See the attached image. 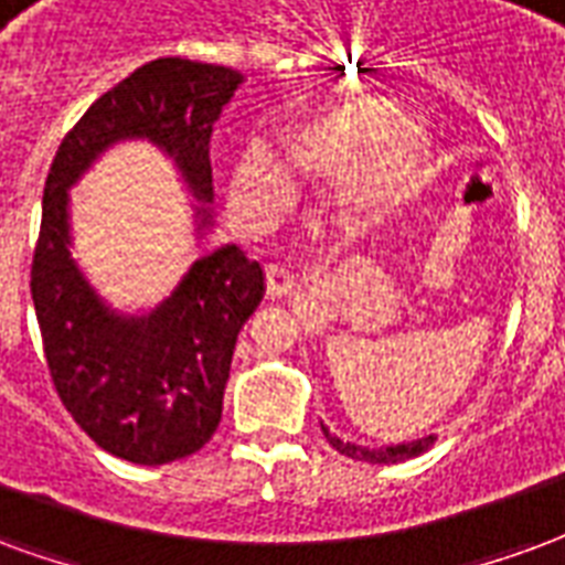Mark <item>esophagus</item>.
I'll use <instances>...</instances> for the list:
<instances>
[{"label": "esophagus", "mask_w": 565, "mask_h": 565, "mask_svg": "<svg viewBox=\"0 0 565 565\" xmlns=\"http://www.w3.org/2000/svg\"><path fill=\"white\" fill-rule=\"evenodd\" d=\"M295 286H298V279L286 265H267V295L270 298H288Z\"/></svg>", "instance_id": "1"}]
</instances>
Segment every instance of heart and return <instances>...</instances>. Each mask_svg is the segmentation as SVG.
Here are the masks:
<instances>
[{"mask_svg": "<svg viewBox=\"0 0 565 565\" xmlns=\"http://www.w3.org/2000/svg\"><path fill=\"white\" fill-rule=\"evenodd\" d=\"M288 168L307 180L340 183L349 216L361 225L385 222L422 195L434 174V135L401 117L382 96L337 98L300 122L286 147ZM288 174L274 152L253 147L232 180V207L246 222L267 220L286 204Z\"/></svg>", "mask_w": 565, "mask_h": 565, "instance_id": "heart-1", "label": "heart"}]
</instances>
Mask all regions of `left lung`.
I'll return each instance as SVG.
<instances>
[{
	"mask_svg": "<svg viewBox=\"0 0 565 565\" xmlns=\"http://www.w3.org/2000/svg\"><path fill=\"white\" fill-rule=\"evenodd\" d=\"M322 434L324 439L340 451V455L352 457V460H364V463H403V460H409V457L424 455V451L436 443V436H422V439L401 443V446L373 448V446H355V443H345V439H340V436H333L324 424H322Z\"/></svg>",
	"mask_w": 565,
	"mask_h": 565,
	"instance_id": "8db88e82",
	"label": "left lung"
}]
</instances>
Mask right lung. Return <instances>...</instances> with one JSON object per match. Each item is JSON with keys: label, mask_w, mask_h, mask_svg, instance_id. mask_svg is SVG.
<instances>
[{"label": "right lung", "mask_w": 565, "mask_h": 565, "mask_svg": "<svg viewBox=\"0 0 565 565\" xmlns=\"http://www.w3.org/2000/svg\"><path fill=\"white\" fill-rule=\"evenodd\" d=\"M243 74L164 56L96 98L53 156L32 255V303L53 388L96 446L159 467L195 455L222 418L243 322L265 298V270L234 243L204 253L156 310L105 303L72 258L68 189L119 141H150L198 201V234L213 225L210 135Z\"/></svg>", "instance_id": "right-lung-1"}]
</instances>
